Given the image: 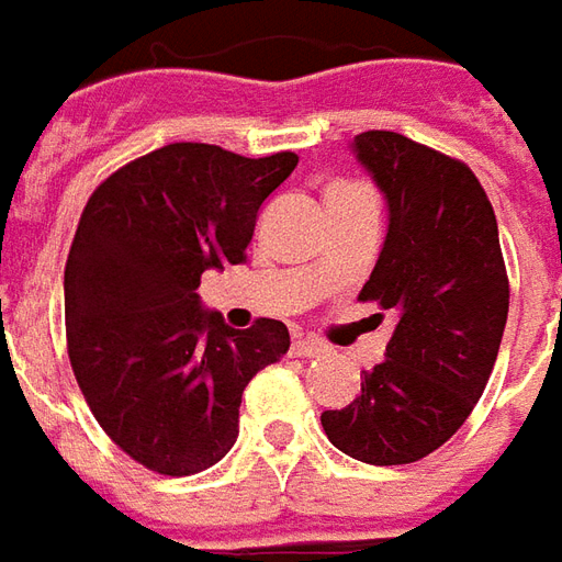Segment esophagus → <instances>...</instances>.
<instances>
[{
    "mask_svg": "<svg viewBox=\"0 0 562 562\" xmlns=\"http://www.w3.org/2000/svg\"><path fill=\"white\" fill-rule=\"evenodd\" d=\"M293 353L312 360V357H324V353H329V345L317 341V338H300V341H293Z\"/></svg>",
    "mask_w": 562,
    "mask_h": 562,
    "instance_id": "34e87169",
    "label": "esophagus"
}]
</instances>
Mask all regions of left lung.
<instances>
[{
	"instance_id": "8db88e82",
	"label": "left lung",
	"mask_w": 562,
	"mask_h": 562,
	"mask_svg": "<svg viewBox=\"0 0 562 562\" xmlns=\"http://www.w3.org/2000/svg\"><path fill=\"white\" fill-rule=\"evenodd\" d=\"M353 154L390 211L360 300L393 314V336L360 396L321 424L353 460L415 463L463 427L496 363L508 317L499 229L465 162L387 130L357 135Z\"/></svg>"
}]
</instances>
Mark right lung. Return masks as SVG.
<instances>
[{
	"instance_id": "1",
	"label": "right lung",
	"mask_w": 562,
	"mask_h": 562,
	"mask_svg": "<svg viewBox=\"0 0 562 562\" xmlns=\"http://www.w3.org/2000/svg\"><path fill=\"white\" fill-rule=\"evenodd\" d=\"M296 162L175 142L87 199L63 284L71 372L99 427L150 472L224 460L248 381L288 353L281 321L233 329L196 288L205 269L245 262L260 205Z\"/></svg>"
}]
</instances>
